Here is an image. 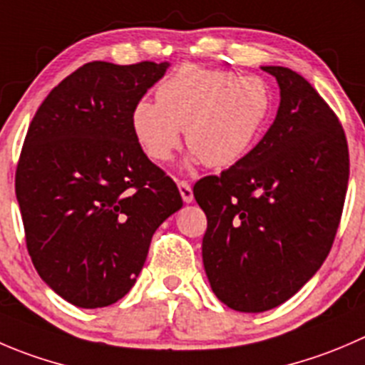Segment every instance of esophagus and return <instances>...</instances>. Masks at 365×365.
<instances>
[{
	"label": "esophagus",
	"instance_id": "34e87169",
	"mask_svg": "<svg viewBox=\"0 0 365 365\" xmlns=\"http://www.w3.org/2000/svg\"><path fill=\"white\" fill-rule=\"evenodd\" d=\"M178 189H180V194H182V200L185 201V203H190V201L194 200L192 187H190L189 182H185V180H178Z\"/></svg>",
	"mask_w": 365,
	"mask_h": 365
}]
</instances>
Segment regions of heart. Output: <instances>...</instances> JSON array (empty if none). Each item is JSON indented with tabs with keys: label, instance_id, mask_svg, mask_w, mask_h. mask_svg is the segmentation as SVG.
Segmentation results:
<instances>
[{
	"label": "heart",
	"instance_id": "obj_1",
	"mask_svg": "<svg viewBox=\"0 0 365 365\" xmlns=\"http://www.w3.org/2000/svg\"><path fill=\"white\" fill-rule=\"evenodd\" d=\"M271 110V91L257 76L185 63L157 87V103L137 101L132 132L153 162H169L182 144L208 168H228L253 146Z\"/></svg>",
	"mask_w": 365,
	"mask_h": 365
}]
</instances>
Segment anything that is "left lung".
I'll return each mask as SVG.
<instances>
[{
	"mask_svg": "<svg viewBox=\"0 0 365 365\" xmlns=\"http://www.w3.org/2000/svg\"><path fill=\"white\" fill-rule=\"evenodd\" d=\"M280 107L260 143L194 185L207 215L203 265L214 294L237 312H265L296 294L328 257L349 178L344 128L296 71L262 67Z\"/></svg>",
	"mask_w": 365,
	"mask_h": 365,
	"instance_id": "obj_1",
	"label": "left lung"
}]
</instances>
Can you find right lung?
Segmentation results:
<instances>
[{"mask_svg": "<svg viewBox=\"0 0 365 365\" xmlns=\"http://www.w3.org/2000/svg\"><path fill=\"white\" fill-rule=\"evenodd\" d=\"M168 62H88L35 112L16 169V196L38 277L66 302L121 299L146 262L155 230L183 201L140 150L132 110Z\"/></svg>", "mask_w": 365, "mask_h": 365, "instance_id": "add662e5", "label": "right lung"}]
</instances>
